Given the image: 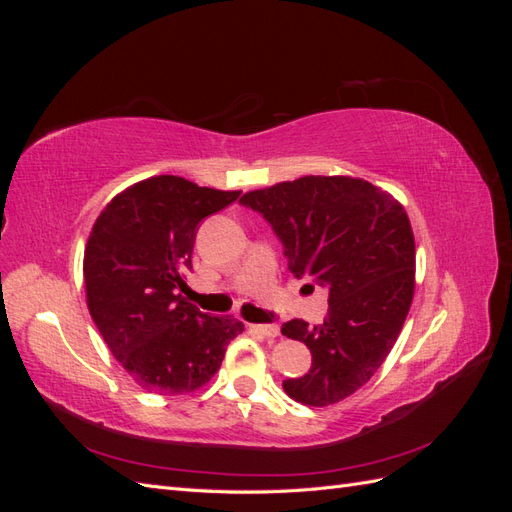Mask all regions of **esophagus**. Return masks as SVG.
Wrapping results in <instances>:
<instances>
[{"label": "esophagus", "mask_w": 512, "mask_h": 512, "mask_svg": "<svg viewBox=\"0 0 512 512\" xmlns=\"http://www.w3.org/2000/svg\"><path fill=\"white\" fill-rule=\"evenodd\" d=\"M254 331H258L262 337H269V339L280 335V327H277V324H256Z\"/></svg>", "instance_id": "1"}]
</instances>
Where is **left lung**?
Wrapping results in <instances>:
<instances>
[{
	"label": "left lung",
	"mask_w": 512,
	"mask_h": 512,
	"mask_svg": "<svg viewBox=\"0 0 512 512\" xmlns=\"http://www.w3.org/2000/svg\"><path fill=\"white\" fill-rule=\"evenodd\" d=\"M239 203L267 220L299 280L329 290L322 324H282L312 352L307 374L282 386L305 406L337 404L376 374L404 327L414 294L408 215L391 194L352 177L309 175Z\"/></svg>",
	"instance_id": "1"
}]
</instances>
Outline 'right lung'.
I'll use <instances>...</instances> for the list:
<instances>
[{"instance_id": "obj_1", "label": "right lung", "mask_w": 512, "mask_h": 512, "mask_svg": "<svg viewBox=\"0 0 512 512\" xmlns=\"http://www.w3.org/2000/svg\"><path fill=\"white\" fill-rule=\"evenodd\" d=\"M241 192L198 188L175 175L117 194L91 230L83 273L89 314L123 369L156 395L190 393L220 369L243 331L183 297L200 222Z\"/></svg>"}]
</instances>
